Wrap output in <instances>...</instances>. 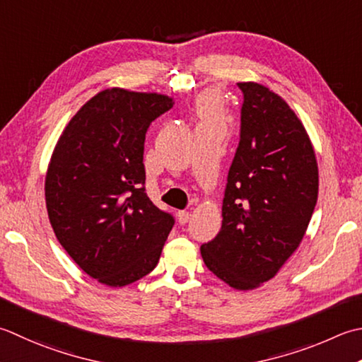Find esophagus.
<instances>
[{
  "mask_svg": "<svg viewBox=\"0 0 362 362\" xmlns=\"http://www.w3.org/2000/svg\"><path fill=\"white\" fill-rule=\"evenodd\" d=\"M177 219H179L180 224H187L191 219V214H189V211L180 210V211H177Z\"/></svg>",
  "mask_w": 362,
  "mask_h": 362,
  "instance_id": "esophagus-1",
  "label": "esophagus"
}]
</instances>
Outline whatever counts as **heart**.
I'll return each instance as SVG.
<instances>
[{"label":"heart","instance_id":"obj_1","mask_svg":"<svg viewBox=\"0 0 362 362\" xmlns=\"http://www.w3.org/2000/svg\"><path fill=\"white\" fill-rule=\"evenodd\" d=\"M197 115L204 122H216L221 120V105L215 92H205L197 98Z\"/></svg>","mask_w":362,"mask_h":362}]
</instances>
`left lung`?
Wrapping results in <instances>:
<instances>
[{
	"label": "left lung",
	"mask_w": 362,
	"mask_h": 362,
	"mask_svg": "<svg viewBox=\"0 0 362 362\" xmlns=\"http://www.w3.org/2000/svg\"><path fill=\"white\" fill-rule=\"evenodd\" d=\"M243 92L240 143L218 235L201 246L209 270L237 290L270 281L306 233L318 196L314 147L301 120L259 83Z\"/></svg>",
	"instance_id": "8db88e82"
}]
</instances>
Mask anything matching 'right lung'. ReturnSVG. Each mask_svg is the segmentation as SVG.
<instances>
[{"mask_svg":"<svg viewBox=\"0 0 362 362\" xmlns=\"http://www.w3.org/2000/svg\"><path fill=\"white\" fill-rule=\"evenodd\" d=\"M173 105L168 95L105 89L56 143L45 177L49 223L75 264L105 286L151 273L174 226L146 194L143 163L148 125Z\"/></svg>","mask_w":362,"mask_h":362,"instance_id":"1","label":"right lung"}]
</instances>
